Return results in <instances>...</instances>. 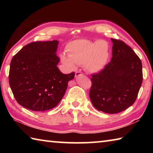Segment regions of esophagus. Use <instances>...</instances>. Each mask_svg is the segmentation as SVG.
<instances>
[{
    "label": "esophagus",
    "mask_w": 153,
    "mask_h": 153,
    "mask_svg": "<svg viewBox=\"0 0 153 153\" xmlns=\"http://www.w3.org/2000/svg\"><path fill=\"white\" fill-rule=\"evenodd\" d=\"M82 73H81L80 71H76V74H75V76H76V77H79V76H82Z\"/></svg>",
    "instance_id": "obj_1"
}]
</instances>
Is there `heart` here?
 I'll return each instance as SVG.
<instances>
[{
  "label": "heart",
  "mask_w": 153,
  "mask_h": 153,
  "mask_svg": "<svg viewBox=\"0 0 153 153\" xmlns=\"http://www.w3.org/2000/svg\"><path fill=\"white\" fill-rule=\"evenodd\" d=\"M110 46L105 40L92 42L87 40L73 41L67 46V55L61 56V62L67 69L74 70L76 65H85L88 71L98 74L107 66Z\"/></svg>",
  "instance_id": "heart-1"
}]
</instances>
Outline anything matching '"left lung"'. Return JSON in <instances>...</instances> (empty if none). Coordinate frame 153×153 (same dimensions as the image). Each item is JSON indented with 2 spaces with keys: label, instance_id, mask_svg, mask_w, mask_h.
Here are the masks:
<instances>
[{
  "label": "left lung",
  "instance_id": "left-lung-1",
  "mask_svg": "<svg viewBox=\"0 0 153 153\" xmlns=\"http://www.w3.org/2000/svg\"><path fill=\"white\" fill-rule=\"evenodd\" d=\"M112 59L104 70L92 76L90 98L97 110L121 112L132 105L142 82V62L123 41L112 39Z\"/></svg>",
  "mask_w": 153,
  "mask_h": 153
}]
</instances>
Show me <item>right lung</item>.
Returning <instances> with one entry per match:
<instances>
[{"label": "right lung", "mask_w": 153, "mask_h": 153, "mask_svg": "<svg viewBox=\"0 0 153 153\" xmlns=\"http://www.w3.org/2000/svg\"><path fill=\"white\" fill-rule=\"evenodd\" d=\"M57 40L35 42L23 47L13 57L9 85L17 102L33 111L55 107L65 93L75 73L63 74L57 65Z\"/></svg>", "instance_id": "1"}]
</instances>
